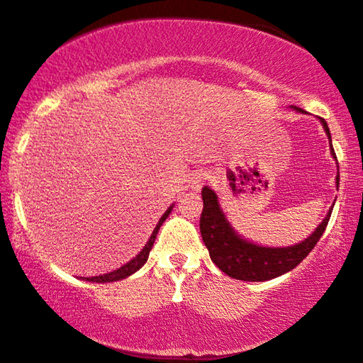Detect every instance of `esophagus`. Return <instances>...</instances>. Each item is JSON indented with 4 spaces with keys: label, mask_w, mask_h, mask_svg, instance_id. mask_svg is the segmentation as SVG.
Returning <instances> with one entry per match:
<instances>
[{
    "label": "esophagus",
    "mask_w": 363,
    "mask_h": 363,
    "mask_svg": "<svg viewBox=\"0 0 363 363\" xmlns=\"http://www.w3.org/2000/svg\"><path fill=\"white\" fill-rule=\"evenodd\" d=\"M208 181H209V174H208V172H206V171L196 172L194 176H192V179H191L192 189H194V191H201V189H203V186H204Z\"/></svg>",
    "instance_id": "esophagus-1"
}]
</instances>
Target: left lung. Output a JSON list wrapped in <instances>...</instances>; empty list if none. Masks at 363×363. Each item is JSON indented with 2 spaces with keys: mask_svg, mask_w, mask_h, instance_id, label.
I'll list each match as a JSON object with an SVG mask.
<instances>
[{
  "mask_svg": "<svg viewBox=\"0 0 363 363\" xmlns=\"http://www.w3.org/2000/svg\"><path fill=\"white\" fill-rule=\"evenodd\" d=\"M291 108H295L296 112H305L298 107ZM320 122H322L330 139L332 155L337 159L327 122L322 117H320ZM338 182H340V176H337V187ZM201 194H203L204 208L201 213L199 229L211 259L228 277L242 279V281H268V279L281 277V274L296 268L322 238L330 221V216H332V209H330L327 218L311 233V236L295 246L264 247L242 240L233 231L231 224L228 223L221 208H219L218 196L213 189L206 186L201 191Z\"/></svg>",
  "mask_w": 363,
  "mask_h": 363,
  "instance_id": "obj_1",
  "label": "left lung"
}]
</instances>
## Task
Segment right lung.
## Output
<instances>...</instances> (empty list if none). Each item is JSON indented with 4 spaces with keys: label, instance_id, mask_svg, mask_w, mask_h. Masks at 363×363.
Returning a JSON list of instances; mask_svg holds the SVG:
<instances>
[{
    "label": "right lung",
    "instance_id": "right-lung-1",
    "mask_svg": "<svg viewBox=\"0 0 363 363\" xmlns=\"http://www.w3.org/2000/svg\"><path fill=\"white\" fill-rule=\"evenodd\" d=\"M171 211H172V206L166 211V213L162 214V218L159 219L157 226H155L154 233H152V235H150V240L147 241V245H145L144 247H142V251H140L139 255L135 256L134 259H130V261H128L127 264L121 266V268L116 269V272H110V273L100 274V277H91V278H86V281H95V283H110V281H118V279L130 277V274H134V273L137 272V269H140L142 266L145 264V261H147L150 250H152V246H154L155 236H157L159 229H160V226H162V223L166 221V219H167V216L171 214Z\"/></svg>",
    "mask_w": 363,
    "mask_h": 363
}]
</instances>
